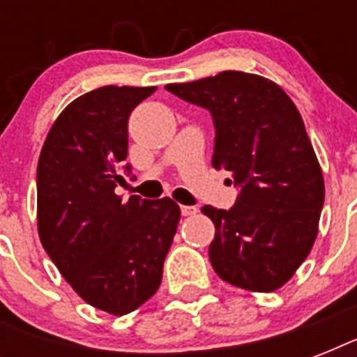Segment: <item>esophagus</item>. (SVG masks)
<instances>
[{"instance_id":"34e87169","label":"esophagus","mask_w":357,"mask_h":357,"mask_svg":"<svg viewBox=\"0 0 357 357\" xmlns=\"http://www.w3.org/2000/svg\"><path fill=\"white\" fill-rule=\"evenodd\" d=\"M196 213H198V207L181 206V215H183V217H192V215H196Z\"/></svg>"}]
</instances>
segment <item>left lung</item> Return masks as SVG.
<instances>
[{
  "mask_svg": "<svg viewBox=\"0 0 357 357\" xmlns=\"http://www.w3.org/2000/svg\"><path fill=\"white\" fill-rule=\"evenodd\" d=\"M167 91L211 113V165L241 187L228 211L202 207L215 224L213 268L235 287L276 291L310 255L324 204L321 165L298 109L274 81L235 70Z\"/></svg>",
  "mask_w": 357,
  "mask_h": 357,
  "instance_id": "obj_1",
  "label": "left lung"
}]
</instances>
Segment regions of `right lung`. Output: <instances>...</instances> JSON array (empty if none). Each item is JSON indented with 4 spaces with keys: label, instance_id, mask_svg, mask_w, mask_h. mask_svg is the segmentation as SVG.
Returning a JSON list of instances; mask_svg holds the SVG:
<instances>
[{
    "label": "right lung",
    "instance_id": "obj_1",
    "mask_svg": "<svg viewBox=\"0 0 357 357\" xmlns=\"http://www.w3.org/2000/svg\"><path fill=\"white\" fill-rule=\"evenodd\" d=\"M155 91L107 85L74 100L53 122L36 168L42 246L86 304L119 317L155 294L181 217L170 198L122 202L114 192L126 183L129 114Z\"/></svg>",
    "mask_w": 357,
    "mask_h": 357
}]
</instances>
